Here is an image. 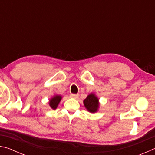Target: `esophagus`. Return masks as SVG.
I'll list each match as a JSON object with an SVG mask.
<instances>
[{"instance_id": "34e87169", "label": "esophagus", "mask_w": 155, "mask_h": 155, "mask_svg": "<svg viewBox=\"0 0 155 155\" xmlns=\"http://www.w3.org/2000/svg\"><path fill=\"white\" fill-rule=\"evenodd\" d=\"M70 97H71V98H77L78 97V94H70Z\"/></svg>"}]
</instances>
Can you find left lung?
I'll return each instance as SVG.
<instances>
[{
    "label": "left lung",
    "instance_id": "8db88e82",
    "mask_svg": "<svg viewBox=\"0 0 155 155\" xmlns=\"http://www.w3.org/2000/svg\"><path fill=\"white\" fill-rule=\"evenodd\" d=\"M83 104L89 112L96 113L98 111L100 107L99 99L95 94L91 93L89 94L87 98L83 101Z\"/></svg>",
    "mask_w": 155,
    "mask_h": 155
}]
</instances>
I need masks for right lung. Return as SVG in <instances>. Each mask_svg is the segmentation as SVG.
I'll return each mask as SVG.
<instances>
[{
  "instance_id": "right-lung-1",
  "label": "right lung",
  "mask_w": 155,
  "mask_h": 155,
  "mask_svg": "<svg viewBox=\"0 0 155 155\" xmlns=\"http://www.w3.org/2000/svg\"><path fill=\"white\" fill-rule=\"evenodd\" d=\"M61 98H62L61 96L57 95V94L52 96V98L49 100V102H48L50 107H51L52 109H54V110L56 109L57 107H58Z\"/></svg>"
}]
</instances>
